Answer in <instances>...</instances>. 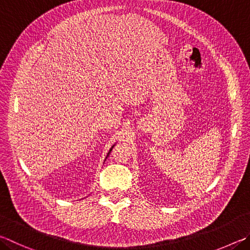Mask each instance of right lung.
I'll return each instance as SVG.
<instances>
[{
	"label": "right lung",
	"instance_id": "add662e5",
	"mask_svg": "<svg viewBox=\"0 0 250 250\" xmlns=\"http://www.w3.org/2000/svg\"><path fill=\"white\" fill-rule=\"evenodd\" d=\"M111 149H112V147H111V148H110V151H111ZM110 151H109V152H110Z\"/></svg>",
	"mask_w": 250,
	"mask_h": 250
}]
</instances>
